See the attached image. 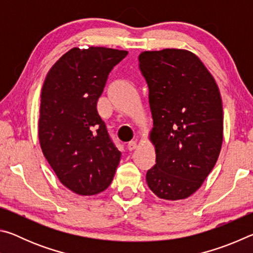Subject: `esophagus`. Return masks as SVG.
I'll use <instances>...</instances> for the list:
<instances>
[{
  "label": "esophagus",
  "instance_id": "34e87169",
  "mask_svg": "<svg viewBox=\"0 0 253 253\" xmlns=\"http://www.w3.org/2000/svg\"><path fill=\"white\" fill-rule=\"evenodd\" d=\"M137 147V142L136 140H130L129 143L127 145V148L129 149V151H134V149Z\"/></svg>",
  "mask_w": 253,
  "mask_h": 253
}]
</instances>
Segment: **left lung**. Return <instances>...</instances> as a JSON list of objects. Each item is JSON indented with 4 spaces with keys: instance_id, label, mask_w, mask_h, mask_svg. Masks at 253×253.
<instances>
[{
    "instance_id": "obj_1",
    "label": "left lung",
    "mask_w": 253,
    "mask_h": 253,
    "mask_svg": "<svg viewBox=\"0 0 253 253\" xmlns=\"http://www.w3.org/2000/svg\"><path fill=\"white\" fill-rule=\"evenodd\" d=\"M153 116L149 134L156 164L146 182L160 199H186L199 190L217 161L223 140L219 87L194 53L182 49L144 51Z\"/></svg>"
}]
</instances>
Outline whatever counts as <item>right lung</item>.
<instances>
[{"mask_svg":"<svg viewBox=\"0 0 253 253\" xmlns=\"http://www.w3.org/2000/svg\"><path fill=\"white\" fill-rule=\"evenodd\" d=\"M127 54L104 46L72 48L51 67L42 85V153L59 181L76 194L105 191L121 161L97 101L109 72Z\"/></svg>","mask_w":253,"mask_h":253,"instance_id":"right-lung-1","label":"right lung"}]
</instances>
